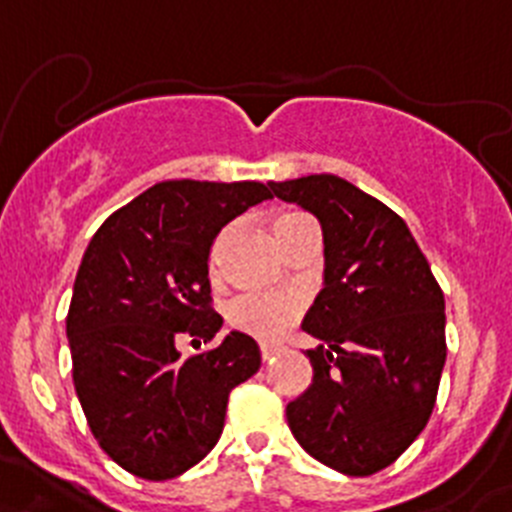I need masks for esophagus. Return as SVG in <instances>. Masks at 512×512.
Masks as SVG:
<instances>
[{
	"instance_id": "34e87169",
	"label": "esophagus",
	"mask_w": 512,
	"mask_h": 512,
	"mask_svg": "<svg viewBox=\"0 0 512 512\" xmlns=\"http://www.w3.org/2000/svg\"><path fill=\"white\" fill-rule=\"evenodd\" d=\"M278 353H281V348H278V345H265V342L260 345V355H262V361H265V363L273 361Z\"/></svg>"
}]
</instances>
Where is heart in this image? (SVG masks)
<instances>
[{
    "label": "heart",
    "mask_w": 512,
    "mask_h": 512,
    "mask_svg": "<svg viewBox=\"0 0 512 512\" xmlns=\"http://www.w3.org/2000/svg\"><path fill=\"white\" fill-rule=\"evenodd\" d=\"M221 239L213 244V255L219 252ZM301 304L291 293H237L226 304V319L234 330L255 337L262 342H275L286 335V330L299 317Z\"/></svg>",
    "instance_id": "heart-1"
}]
</instances>
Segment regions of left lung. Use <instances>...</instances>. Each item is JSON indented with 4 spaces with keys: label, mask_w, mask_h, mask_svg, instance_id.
<instances>
[{
    "label": "left lung",
    "mask_w": 512,
    "mask_h": 512,
    "mask_svg": "<svg viewBox=\"0 0 512 512\" xmlns=\"http://www.w3.org/2000/svg\"><path fill=\"white\" fill-rule=\"evenodd\" d=\"M322 224L324 288L304 327L314 379L286 407L309 456L371 477L428 425L446 363V301L397 213L335 175L270 182Z\"/></svg>",
    "instance_id": "8db88e82"
}]
</instances>
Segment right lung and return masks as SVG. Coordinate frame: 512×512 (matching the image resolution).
<instances>
[{
	"label": "right lung",
	"instance_id": "right-lung-1",
	"mask_svg": "<svg viewBox=\"0 0 512 512\" xmlns=\"http://www.w3.org/2000/svg\"><path fill=\"white\" fill-rule=\"evenodd\" d=\"M273 193L262 182L167 180L118 208L79 265L66 314L71 376L95 441L133 477H180L216 446L234 386L260 371L250 335L221 330L208 252Z\"/></svg>",
	"mask_w": 512,
	"mask_h": 512
}]
</instances>
